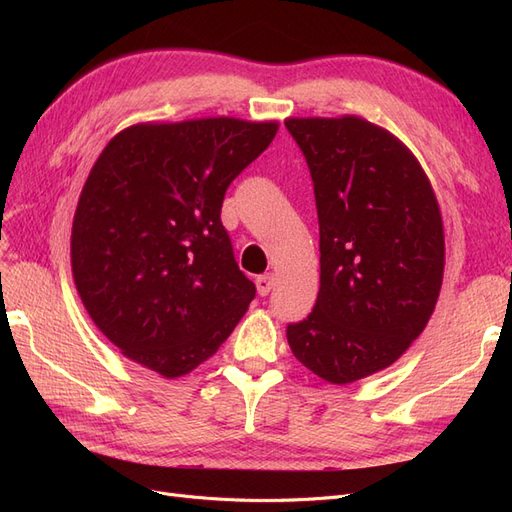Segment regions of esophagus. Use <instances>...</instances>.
<instances>
[{"label": "esophagus", "mask_w": 512, "mask_h": 512, "mask_svg": "<svg viewBox=\"0 0 512 512\" xmlns=\"http://www.w3.org/2000/svg\"><path fill=\"white\" fill-rule=\"evenodd\" d=\"M273 284H275V275H273V273L256 277V288H258L260 297H267V294H269L271 288H273Z\"/></svg>", "instance_id": "34e87169"}]
</instances>
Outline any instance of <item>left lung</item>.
Here are the masks:
<instances>
[{
  "instance_id": "8db88e82",
  "label": "left lung",
  "mask_w": 512,
  "mask_h": 512,
  "mask_svg": "<svg viewBox=\"0 0 512 512\" xmlns=\"http://www.w3.org/2000/svg\"><path fill=\"white\" fill-rule=\"evenodd\" d=\"M314 181L320 290L288 324L292 354L331 384L393 365L423 333L444 275L438 198L414 153L363 117H288Z\"/></svg>"
}]
</instances>
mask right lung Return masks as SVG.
Wrapping results in <instances>:
<instances>
[{
	"instance_id": "right-lung-1",
	"label": "right lung",
	"mask_w": 512,
	"mask_h": 512,
	"mask_svg": "<svg viewBox=\"0 0 512 512\" xmlns=\"http://www.w3.org/2000/svg\"><path fill=\"white\" fill-rule=\"evenodd\" d=\"M277 121L207 117L134 123L91 166L74 211L70 260L89 318L126 359L164 378L218 352L256 286L220 211Z\"/></svg>"
}]
</instances>
